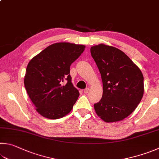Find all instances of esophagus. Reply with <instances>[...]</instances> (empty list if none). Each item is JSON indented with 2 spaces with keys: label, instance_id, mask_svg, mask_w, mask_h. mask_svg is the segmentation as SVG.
<instances>
[{
  "label": "esophagus",
  "instance_id": "1",
  "mask_svg": "<svg viewBox=\"0 0 159 159\" xmlns=\"http://www.w3.org/2000/svg\"><path fill=\"white\" fill-rule=\"evenodd\" d=\"M88 91H89V88H85L84 90H83V92H84L85 94H87L88 92Z\"/></svg>",
  "mask_w": 159,
  "mask_h": 159
}]
</instances>
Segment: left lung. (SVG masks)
Wrapping results in <instances>:
<instances>
[{"instance_id":"8db88e82","label":"left lung","mask_w":159,"mask_h":159,"mask_svg":"<svg viewBox=\"0 0 159 159\" xmlns=\"http://www.w3.org/2000/svg\"><path fill=\"white\" fill-rule=\"evenodd\" d=\"M103 82V95L94 110L106 122H118L131 114L142 99L144 78L140 70L118 48L99 44L90 48Z\"/></svg>"}]
</instances>
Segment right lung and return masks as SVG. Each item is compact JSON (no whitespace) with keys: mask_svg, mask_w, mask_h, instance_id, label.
Returning <instances> with one entry per match:
<instances>
[{"mask_svg":"<svg viewBox=\"0 0 159 159\" xmlns=\"http://www.w3.org/2000/svg\"><path fill=\"white\" fill-rule=\"evenodd\" d=\"M84 50V45L56 43L28 63L24 85L37 111L43 117L59 119L73 108L79 92L71 83L70 66Z\"/></svg>","mask_w":159,"mask_h":159,"instance_id":"1","label":"right lung"}]
</instances>
